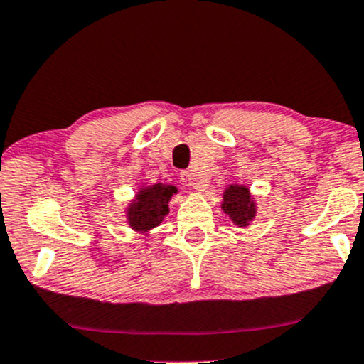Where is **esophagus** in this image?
<instances>
[{"mask_svg":"<svg viewBox=\"0 0 364 364\" xmlns=\"http://www.w3.org/2000/svg\"><path fill=\"white\" fill-rule=\"evenodd\" d=\"M179 179L183 181V185L191 186L196 191H203L205 186H207L203 181H201L200 178H196L195 174L191 173V171H181V174H179Z\"/></svg>","mask_w":364,"mask_h":364,"instance_id":"34e87169","label":"esophagus"}]
</instances>
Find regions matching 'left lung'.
<instances>
[{
    "instance_id": "left-lung-1",
    "label": "left lung",
    "mask_w": 364,
    "mask_h": 364,
    "mask_svg": "<svg viewBox=\"0 0 364 364\" xmlns=\"http://www.w3.org/2000/svg\"><path fill=\"white\" fill-rule=\"evenodd\" d=\"M224 212L229 215L234 224L247 225L256 215V208L249 195L247 188L244 186H229L224 193V205H222Z\"/></svg>"
}]
</instances>
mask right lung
I'll return each mask as SVG.
<instances>
[{"label":"right lung","mask_w":364,"mask_h":364,"mask_svg":"<svg viewBox=\"0 0 364 364\" xmlns=\"http://www.w3.org/2000/svg\"><path fill=\"white\" fill-rule=\"evenodd\" d=\"M176 191V186L163 185H154L140 191L135 205L129 210L130 225L137 230H149L159 225L166 213L169 212L168 201Z\"/></svg>","instance_id":"1"}]
</instances>
